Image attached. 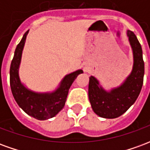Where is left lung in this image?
I'll list each match as a JSON object with an SVG mask.
<instances>
[{"instance_id":"left-lung-1","label":"left lung","mask_w":150,"mask_h":150,"mask_svg":"<svg viewBox=\"0 0 150 150\" xmlns=\"http://www.w3.org/2000/svg\"><path fill=\"white\" fill-rule=\"evenodd\" d=\"M133 55L132 71L120 86L105 90L97 79L89 77L88 97L92 110L97 116L113 119L121 116L135 103L143 85L145 64L142 46L132 31L127 30Z\"/></svg>"}]
</instances>
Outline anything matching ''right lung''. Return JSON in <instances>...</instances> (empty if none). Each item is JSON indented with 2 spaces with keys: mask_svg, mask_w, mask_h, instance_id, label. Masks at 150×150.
Instances as JSON below:
<instances>
[{
  "mask_svg": "<svg viewBox=\"0 0 150 150\" xmlns=\"http://www.w3.org/2000/svg\"><path fill=\"white\" fill-rule=\"evenodd\" d=\"M28 33L29 30L25 33L15 50L9 71L10 88L15 101L25 112L35 119L45 120L55 116L63 108L71 86L83 71L79 69L65 75L59 87L53 91L37 92L26 88L21 81L19 67Z\"/></svg>",
  "mask_w": 150,
  "mask_h": 150,
  "instance_id": "add662e5",
  "label": "right lung"
}]
</instances>
